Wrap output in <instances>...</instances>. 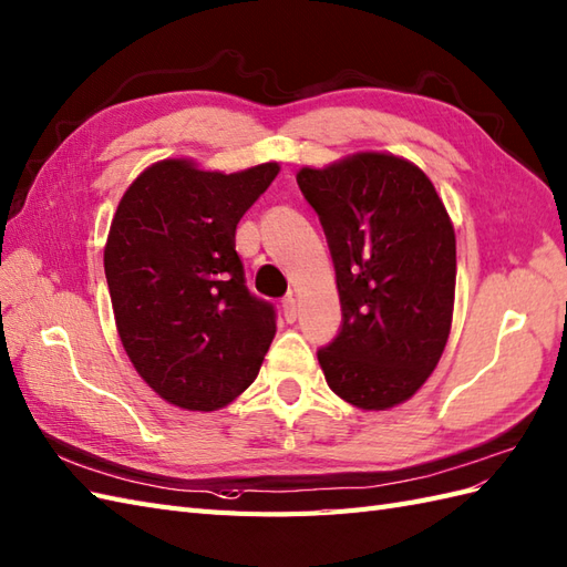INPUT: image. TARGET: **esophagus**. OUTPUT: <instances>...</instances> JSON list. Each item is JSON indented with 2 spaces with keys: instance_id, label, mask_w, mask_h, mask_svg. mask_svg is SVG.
<instances>
[{
  "instance_id": "esophagus-1",
  "label": "esophagus",
  "mask_w": 567,
  "mask_h": 567,
  "mask_svg": "<svg viewBox=\"0 0 567 567\" xmlns=\"http://www.w3.org/2000/svg\"><path fill=\"white\" fill-rule=\"evenodd\" d=\"M282 313H285V321L287 323H295L297 321L299 309H297V299L292 295L282 299Z\"/></svg>"
}]
</instances>
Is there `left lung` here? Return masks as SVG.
<instances>
[{
    "label": "left lung",
    "instance_id": "8db88e82",
    "mask_svg": "<svg viewBox=\"0 0 567 567\" xmlns=\"http://www.w3.org/2000/svg\"><path fill=\"white\" fill-rule=\"evenodd\" d=\"M340 295L338 336L319 362L340 399L384 411L411 399L437 367L454 311L456 239L430 178L391 154L301 168Z\"/></svg>",
    "mask_w": 567,
    "mask_h": 567
}]
</instances>
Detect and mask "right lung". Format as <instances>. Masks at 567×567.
<instances>
[{"mask_svg":"<svg viewBox=\"0 0 567 567\" xmlns=\"http://www.w3.org/2000/svg\"><path fill=\"white\" fill-rule=\"evenodd\" d=\"M166 159L127 188L103 268L123 348L168 403L217 411L254 384L275 338V307L248 292L236 224L278 176Z\"/></svg>","mask_w":567,"mask_h":567,"instance_id":"obj_1","label":"right lung"}]
</instances>
